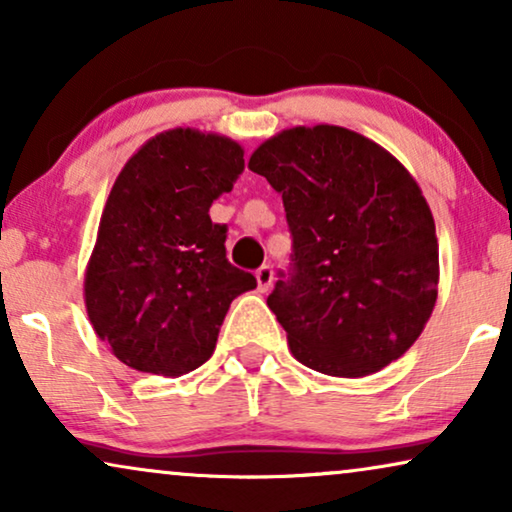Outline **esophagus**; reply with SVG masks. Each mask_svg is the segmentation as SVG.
<instances>
[{
	"instance_id": "1",
	"label": "esophagus",
	"mask_w": 512,
	"mask_h": 512,
	"mask_svg": "<svg viewBox=\"0 0 512 512\" xmlns=\"http://www.w3.org/2000/svg\"><path fill=\"white\" fill-rule=\"evenodd\" d=\"M272 279H275V272H272L270 265H261L256 270V282H258V291L265 293L272 286Z\"/></svg>"
}]
</instances>
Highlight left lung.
Instances as JSON below:
<instances>
[{"label": "left lung", "instance_id": "1", "mask_svg": "<svg viewBox=\"0 0 512 512\" xmlns=\"http://www.w3.org/2000/svg\"><path fill=\"white\" fill-rule=\"evenodd\" d=\"M293 237L268 307L303 366L377 373L412 347L438 298V237L410 172L340 125L291 128L251 153Z\"/></svg>", "mask_w": 512, "mask_h": 512}]
</instances>
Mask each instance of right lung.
I'll list each match as a JSON object with an SVG mask.
<instances>
[{
  "label": "right lung",
  "mask_w": 512,
  "mask_h": 512,
  "mask_svg": "<svg viewBox=\"0 0 512 512\" xmlns=\"http://www.w3.org/2000/svg\"><path fill=\"white\" fill-rule=\"evenodd\" d=\"M244 151L233 139L174 128L149 139L104 205L83 296L95 333L139 373L179 377L216 347L228 307L256 277L228 263L209 207L233 191Z\"/></svg>",
  "instance_id": "add662e5"
}]
</instances>
